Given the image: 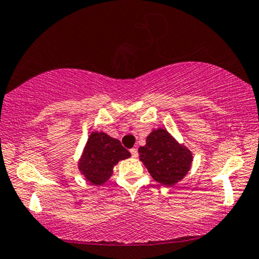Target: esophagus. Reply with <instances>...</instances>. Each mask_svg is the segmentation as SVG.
Instances as JSON below:
<instances>
[{"label": "esophagus", "mask_w": 259, "mask_h": 259, "mask_svg": "<svg viewBox=\"0 0 259 259\" xmlns=\"http://www.w3.org/2000/svg\"><path fill=\"white\" fill-rule=\"evenodd\" d=\"M130 152H131V156H133L134 158H136L137 156H138V151H137V149H135V148H133L130 150Z\"/></svg>", "instance_id": "esophagus-1"}]
</instances>
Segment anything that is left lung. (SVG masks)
Segmentation results:
<instances>
[{
    "label": "left lung",
    "instance_id": "obj_1",
    "mask_svg": "<svg viewBox=\"0 0 259 259\" xmlns=\"http://www.w3.org/2000/svg\"><path fill=\"white\" fill-rule=\"evenodd\" d=\"M145 145L138 148L140 161L156 182L166 187L177 184L191 169L192 151L164 128L154 129Z\"/></svg>",
    "mask_w": 259,
    "mask_h": 259
}]
</instances>
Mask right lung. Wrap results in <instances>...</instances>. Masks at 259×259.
<instances>
[{"instance_id":"obj_1","label":"right lung","mask_w":259,"mask_h":259,"mask_svg":"<svg viewBox=\"0 0 259 259\" xmlns=\"http://www.w3.org/2000/svg\"><path fill=\"white\" fill-rule=\"evenodd\" d=\"M130 152L117 138L104 131H92L77 162V169L90 184L103 185L110 180L119 161L129 158Z\"/></svg>"}]
</instances>
